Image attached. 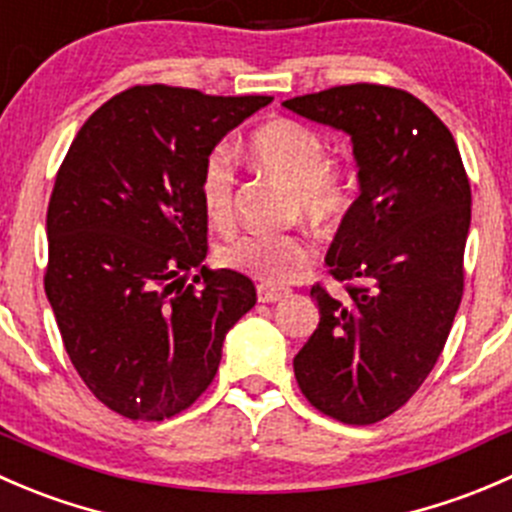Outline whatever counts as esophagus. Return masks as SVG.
I'll list each match as a JSON object with an SVG mask.
<instances>
[{"label": "esophagus", "mask_w": 512, "mask_h": 512, "mask_svg": "<svg viewBox=\"0 0 512 512\" xmlns=\"http://www.w3.org/2000/svg\"><path fill=\"white\" fill-rule=\"evenodd\" d=\"M290 292L285 287H272V285H257V300L260 302H277L287 297Z\"/></svg>", "instance_id": "esophagus-1"}]
</instances>
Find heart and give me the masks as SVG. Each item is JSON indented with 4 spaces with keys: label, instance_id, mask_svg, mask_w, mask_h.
Returning a JSON list of instances; mask_svg holds the SVG:
<instances>
[{
    "label": "heart",
    "instance_id": "obj_1",
    "mask_svg": "<svg viewBox=\"0 0 512 512\" xmlns=\"http://www.w3.org/2000/svg\"><path fill=\"white\" fill-rule=\"evenodd\" d=\"M247 155L260 170L272 172L292 187V207L317 225L340 220L350 207L345 175L327 162V145L315 130L295 119H272L252 132ZM200 200L207 220L230 222L235 210V175L230 157L212 152L200 180ZM217 260L230 270L260 282H287L312 260V245L295 232H240L217 247Z\"/></svg>",
    "mask_w": 512,
    "mask_h": 512
}]
</instances>
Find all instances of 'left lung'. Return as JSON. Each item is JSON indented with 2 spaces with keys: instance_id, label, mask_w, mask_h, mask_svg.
<instances>
[{
  "instance_id": "8db88e82",
  "label": "left lung",
  "mask_w": 512,
  "mask_h": 512,
  "mask_svg": "<svg viewBox=\"0 0 512 512\" xmlns=\"http://www.w3.org/2000/svg\"><path fill=\"white\" fill-rule=\"evenodd\" d=\"M350 135L360 195L327 267L345 300L315 285L320 322L295 355L302 395L347 425L403 408L443 352L463 297L470 182L453 135L410 92L345 84L282 102Z\"/></svg>"
}]
</instances>
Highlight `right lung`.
<instances>
[{"instance_id": "add662e5", "label": "right lung", "mask_w": 512, "mask_h": 512, "mask_svg": "<svg viewBox=\"0 0 512 512\" xmlns=\"http://www.w3.org/2000/svg\"><path fill=\"white\" fill-rule=\"evenodd\" d=\"M272 97L147 84L104 102L74 137L47 210L44 292L94 398L130 420L190 408L255 307L250 277L207 270L200 180L217 142ZM201 270L186 285V272Z\"/></svg>"}]
</instances>
